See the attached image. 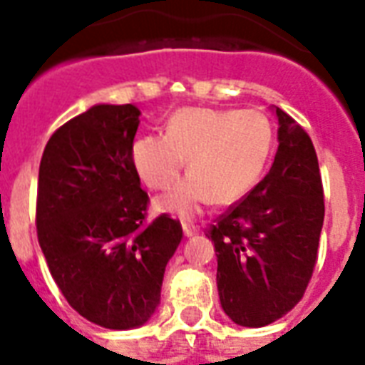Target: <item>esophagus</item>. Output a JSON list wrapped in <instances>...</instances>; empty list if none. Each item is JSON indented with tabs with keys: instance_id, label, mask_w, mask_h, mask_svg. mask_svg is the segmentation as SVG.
<instances>
[{
	"instance_id": "1",
	"label": "esophagus",
	"mask_w": 365,
	"mask_h": 365,
	"mask_svg": "<svg viewBox=\"0 0 365 365\" xmlns=\"http://www.w3.org/2000/svg\"><path fill=\"white\" fill-rule=\"evenodd\" d=\"M182 227H183V235H185V237H193V235L199 233V227L195 226V224H182Z\"/></svg>"
}]
</instances>
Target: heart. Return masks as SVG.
Here are the masks:
<instances>
[{
	"label": "heart",
	"instance_id": "obj_1",
	"mask_svg": "<svg viewBox=\"0 0 365 365\" xmlns=\"http://www.w3.org/2000/svg\"><path fill=\"white\" fill-rule=\"evenodd\" d=\"M274 151V126L257 108L185 107L168 120L166 133L141 135L132 145V164L151 189H168L157 199L160 212L189 218L214 201L233 205L262 178Z\"/></svg>",
	"mask_w": 365,
	"mask_h": 365
}]
</instances>
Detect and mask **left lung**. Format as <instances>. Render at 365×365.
<instances>
[{"mask_svg":"<svg viewBox=\"0 0 365 365\" xmlns=\"http://www.w3.org/2000/svg\"><path fill=\"white\" fill-rule=\"evenodd\" d=\"M277 153L269 172L208 230L220 304L243 327H264L302 299L318 258L324 187L312 139L274 107Z\"/></svg>","mask_w":365,"mask_h":365,"instance_id":"1","label":"left lung"}]
</instances>
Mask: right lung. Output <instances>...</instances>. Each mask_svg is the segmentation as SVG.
<instances>
[{"mask_svg":"<svg viewBox=\"0 0 365 365\" xmlns=\"http://www.w3.org/2000/svg\"><path fill=\"white\" fill-rule=\"evenodd\" d=\"M133 105H93L53 133L38 180L36 226L53 279L80 316L107 329L147 324L182 241L168 214L147 222L132 164Z\"/></svg>","mask_w":365,"mask_h":365,"instance_id":"1","label":"right lung"}]
</instances>
